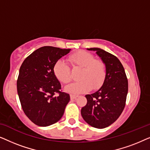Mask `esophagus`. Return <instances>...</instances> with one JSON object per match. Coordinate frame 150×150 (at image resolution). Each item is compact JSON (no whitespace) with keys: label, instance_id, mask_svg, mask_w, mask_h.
<instances>
[{"label":"esophagus","instance_id":"1","mask_svg":"<svg viewBox=\"0 0 150 150\" xmlns=\"http://www.w3.org/2000/svg\"><path fill=\"white\" fill-rule=\"evenodd\" d=\"M77 97H78V96L72 95V94H71V95H70V99H71V100H74V99H75V98H76Z\"/></svg>","mask_w":150,"mask_h":150}]
</instances>
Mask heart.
Returning a JSON list of instances; mask_svg holds the SVG:
<instances>
[{
	"label": "heart",
	"instance_id": "heart-1",
	"mask_svg": "<svg viewBox=\"0 0 150 150\" xmlns=\"http://www.w3.org/2000/svg\"><path fill=\"white\" fill-rule=\"evenodd\" d=\"M74 69L81 68L79 81L65 87V91L72 93H83L91 89L96 91L102 87L106 78V68L104 61L96 59L93 54L80 50L68 57ZM53 73L61 83L67 84L72 79L70 67L62 60H58L53 66Z\"/></svg>",
	"mask_w": 150,
	"mask_h": 150
}]
</instances>
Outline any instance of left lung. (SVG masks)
Here are the masks:
<instances>
[{"mask_svg":"<svg viewBox=\"0 0 150 150\" xmlns=\"http://www.w3.org/2000/svg\"><path fill=\"white\" fill-rule=\"evenodd\" d=\"M95 50L106 65V78L98 91L86 95L87 104L82 108L84 120L96 128H104L117 120L126 105L128 83L122 63L115 55L98 48Z\"/></svg>","mask_w":150,"mask_h":150,"instance_id":"obj_1","label":"left lung"}]
</instances>
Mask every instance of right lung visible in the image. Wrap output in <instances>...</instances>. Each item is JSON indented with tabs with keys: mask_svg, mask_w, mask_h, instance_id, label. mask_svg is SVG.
Here are the masks:
<instances>
[{
	"mask_svg": "<svg viewBox=\"0 0 150 150\" xmlns=\"http://www.w3.org/2000/svg\"><path fill=\"white\" fill-rule=\"evenodd\" d=\"M70 49L44 46L23 61L17 80V91L22 110L40 126L54 124L62 117L70 97L63 92L53 73L56 61Z\"/></svg>",
	"mask_w": 150,
	"mask_h": 150,
	"instance_id": "1",
	"label": "right lung"
}]
</instances>
